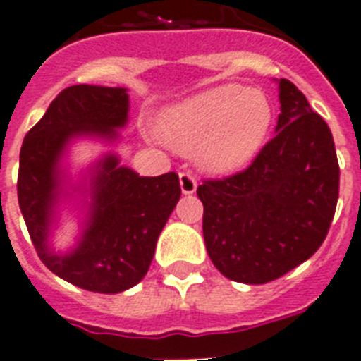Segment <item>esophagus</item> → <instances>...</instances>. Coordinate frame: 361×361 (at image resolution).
Listing matches in <instances>:
<instances>
[{"label": "esophagus", "instance_id": "1", "mask_svg": "<svg viewBox=\"0 0 361 361\" xmlns=\"http://www.w3.org/2000/svg\"><path fill=\"white\" fill-rule=\"evenodd\" d=\"M178 180H180V190H183L184 195H191V193H195L197 190V178L193 177L188 171H183V173L178 175Z\"/></svg>", "mask_w": 361, "mask_h": 361}]
</instances>
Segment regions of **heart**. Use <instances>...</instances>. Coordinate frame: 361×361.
I'll return each mask as SVG.
<instances>
[{
    "label": "heart",
    "mask_w": 361,
    "mask_h": 361,
    "mask_svg": "<svg viewBox=\"0 0 361 361\" xmlns=\"http://www.w3.org/2000/svg\"><path fill=\"white\" fill-rule=\"evenodd\" d=\"M275 123L269 95L242 85H220L162 110L159 130L175 148H193L199 168L233 173L257 157ZM148 137L155 133L148 130Z\"/></svg>",
    "instance_id": "1"
}]
</instances>
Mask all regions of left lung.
<instances>
[{"label":"left lung","mask_w":361,"mask_h":361,"mask_svg":"<svg viewBox=\"0 0 361 361\" xmlns=\"http://www.w3.org/2000/svg\"><path fill=\"white\" fill-rule=\"evenodd\" d=\"M276 135L250 168L197 188L206 250L229 280L266 283L317 253L333 222L340 168L333 133L280 79Z\"/></svg>","instance_id":"1"}]
</instances>
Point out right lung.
Instances as JSON below:
<instances>
[{"label": "right lung", "mask_w": 361, "mask_h": 361, "mask_svg": "<svg viewBox=\"0 0 361 361\" xmlns=\"http://www.w3.org/2000/svg\"><path fill=\"white\" fill-rule=\"evenodd\" d=\"M128 111L126 88L68 86L25 135L19 153V208L41 262L59 279L104 295L145 279L159 235L180 199L175 171L141 177L111 152L72 178L70 146L79 139L114 145ZM65 203L75 205L83 219L76 244L57 252L51 238Z\"/></svg>", "instance_id": "add662e5"}]
</instances>
